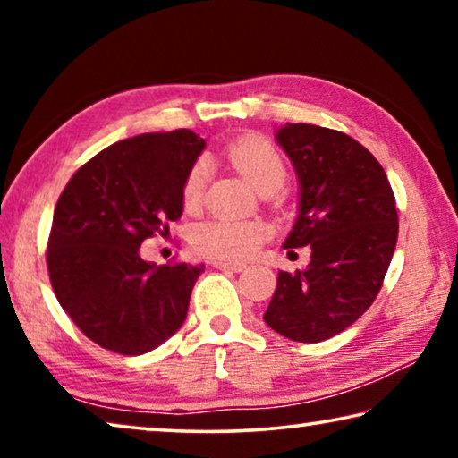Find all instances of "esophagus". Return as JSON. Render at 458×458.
Segmentation results:
<instances>
[{"label": "esophagus", "mask_w": 458, "mask_h": 458, "mask_svg": "<svg viewBox=\"0 0 458 458\" xmlns=\"http://www.w3.org/2000/svg\"><path fill=\"white\" fill-rule=\"evenodd\" d=\"M214 267L220 270H230V273H242L246 268L244 265H230V262H214Z\"/></svg>", "instance_id": "1"}]
</instances>
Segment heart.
Returning a JSON list of instances; mask_svg holds the SVG:
<instances>
[{"label":"heart","mask_w":458,"mask_h":458,"mask_svg":"<svg viewBox=\"0 0 458 458\" xmlns=\"http://www.w3.org/2000/svg\"><path fill=\"white\" fill-rule=\"evenodd\" d=\"M226 157L244 180L262 193H275L286 180L283 155L265 137H242L228 145ZM210 167L199 159L191 165L183 182V206L198 210L204 199V190ZM267 230L259 222L210 220L193 230L191 246L201 257L224 262H242L250 259L265 240Z\"/></svg>","instance_id":"obj_1"}]
</instances>
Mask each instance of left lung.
Listing matches in <instances>:
<instances>
[{
  "mask_svg": "<svg viewBox=\"0 0 458 458\" xmlns=\"http://www.w3.org/2000/svg\"><path fill=\"white\" fill-rule=\"evenodd\" d=\"M275 139L299 180L297 220L283 246H311V262L278 273L265 321L317 344L358 321L382 289L398 242L396 199L377 159L350 135L286 123Z\"/></svg>",
  "mask_w": 458,
  "mask_h": 458,
  "instance_id": "obj_1",
  "label": "left lung"
}]
</instances>
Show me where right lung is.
I'll return each mask as SVG.
<instances>
[{
  "label": "right lung",
  "instance_id": "right-lung-1",
  "mask_svg": "<svg viewBox=\"0 0 458 458\" xmlns=\"http://www.w3.org/2000/svg\"><path fill=\"white\" fill-rule=\"evenodd\" d=\"M206 141L190 129L106 147L58 198L48 273L60 307L108 352L143 355L182 327L204 265L141 259L145 238L182 218L183 182Z\"/></svg>",
  "mask_w": 458,
  "mask_h": 458
}]
</instances>
